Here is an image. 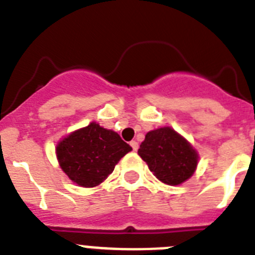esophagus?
Returning a JSON list of instances; mask_svg holds the SVG:
<instances>
[{
	"mask_svg": "<svg viewBox=\"0 0 255 255\" xmlns=\"http://www.w3.org/2000/svg\"><path fill=\"white\" fill-rule=\"evenodd\" d=\"M130 145H131V148H132V150H134V152H136V150H138V141H135V140H132V141H130Z\"/></svg>",
	"mask_w": 255,
	"mask_h": 255,
	"instance_id": "obj_1",
	"label": "esophagus"
}]
</instances>
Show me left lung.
<instances>
[{
	"label": "left lung",
	"instance_id": "8db88e82",
	"mask_svg": "<svg viewBox=\"0 0 255 255\" xmlns=\"http://www.w3.org/2000/svg\"><path fill=\"white\" fill-rule=\"evenodd\" d=\"M154 176L167 185H179L194 173L198 154L181 135L171 128L152 130L138 150Z\"/></svg>",
	"mask_w": 255,
	"mask_h": 255
}]
</instances>
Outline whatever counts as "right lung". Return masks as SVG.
Masks as SVG:
<instances>
[{"instance_id":"1","label":"right lung","mask_w":255,"mask_h":255,"mask_svg":"<svg viewBox=\"0 0 255 255\" xmlns=\"http://www.w3.org/2000/svg\"><path fill=\"white\" fill-rule=\"evenodd\" d=\"M130 150L131 147L117 132L96 123L71 132L56 148L62 171L85 188H93L107 179L117 162Z\"/></svg>"}]
</instances>
